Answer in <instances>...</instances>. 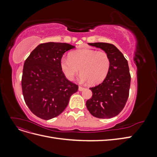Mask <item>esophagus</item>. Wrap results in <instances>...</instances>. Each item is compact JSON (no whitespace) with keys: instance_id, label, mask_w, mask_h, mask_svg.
Segmentation results:
<instances>
[{"instance_id":"1","label":"esophagus","mask_w":157,"mask_h":157,"mask_svg":"<svg viewBox=\"0 0 157 157\" xmlns=\"http://www.w3.org/2000/svg\"><path fill=\"white\" fill-rule=\"evenodd\" d=\"M84 89V88H83L82 86H79L78 87V90H79V91H82Z\"/></svg>"}]
</instances>
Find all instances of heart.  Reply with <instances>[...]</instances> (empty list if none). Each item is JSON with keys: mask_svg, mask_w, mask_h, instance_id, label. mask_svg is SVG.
I'll list each match as a JSON object with an SVG mask.
<instances>
[{"mask_svg": "<svg viewBox=\"0 0 157 157\" xmlns=\"http://www.w3.org/2000/svg\"><path fill=\"white\" fill-rule=\"evenodd\" d=\"M60 67L69 80L74 79L80 69L81 80L88 81L90 84H97L107 76L111 60L105 52L82 48L71 52L69 58H61Z\"/></svg>", "mask_w": 157, "mask_h": 157, "instance_id": "obj_1", "label": "heart"}]
</instances>
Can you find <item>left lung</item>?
I'll list each match as a JSON object with an SVG mask.
<instances>
[{"label": "left lung", "instance_id": "obj_1", "mask_svg": "<svg viewBox=\"0 0 157 157\" xmlns=\"http://www.w3.org/2000/svg\"><path fill=\"white\" fill-rule=\"evenodd\" d=\"M88 44L106 52L111 60V67L101 84L90 88L92 96L86 101V107L95 117L111 118L122 111L129 96L131 77L128 61L112 44L95 42Z\"/></svg>", "mask_w": 157, "mask_h": 157}]
</instances>
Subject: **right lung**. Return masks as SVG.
<instances>
[{"label": "right lung", "instance_id": "obj_1", "mask_svg": "<svg viewBox=\"0 0 157 157\" xmlns=\"http://www.w3.org/2000/svg\"><path fill=\"white\" fill-rule=\"evenodd\" d=\"M74 46L61 42H46L37 46L23 65L21 88L30 111L44 120L58 117L67 106L78 85L69 81L60 67L65 52Z\"/></svg>", "mask_w": 157, "mask_h": 157}]
</instances>
